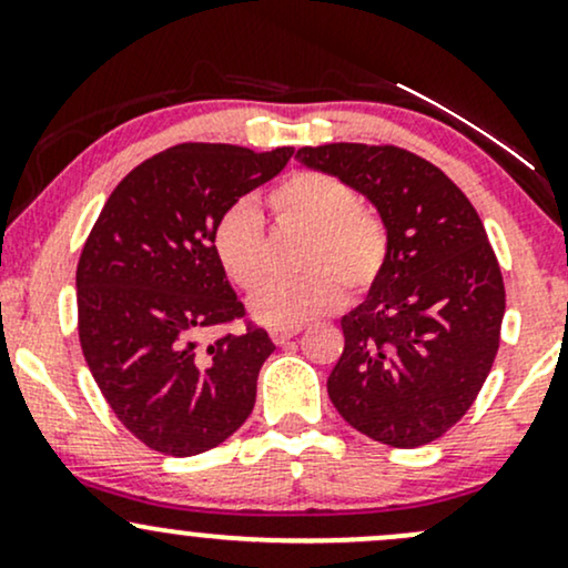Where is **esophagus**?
<instances>
[{
    "instance_id": "esophagus-1",
    "label": "esophagus",
    "mask_w": 568,
    "mask_h": 568,
    "mask_svg": "<svg viewBox=\"0 0 568 568\" xmlns=\"http://www.w3.org/2000/svg\"><path fill=\"white\" fill-rule=\"evenodd\" d=\"M298 331H302L298 325H291V328H272L270 336H272V342H275V344H285V342H291V338L296 336Z\"/></svg>"
}]
</instances>
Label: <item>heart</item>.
Instances as JSON below:
<instances>
[{"label": "heart", "instance_id": "heart-1", "mask_svg": "<svg viewBox=\"0 0 568 568\" xmlns=\"http://www.w3.org/2000/svg\"><path fill=\"white\" fill-rule=\"evenodd\" d=\"M272 219L283 230H304L296 277H272L262 219L247 202L232 205L213 230V253L237 288L256 291L247 310L258 323L291 328L336 310L344 288L361 296L374 288L389 258L387 221L376 207L357 202L347 181L325 171H296L266 194Z\"/></svg>", "mask_w": 568, "mask_h": 568}]
</instances>
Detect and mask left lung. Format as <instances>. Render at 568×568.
Segmentation results:
<instances>
[{"mask_svg": "<svg viewBox=\"0 0 568 568\" xmlns=\"http://www.w3.org/2000/svg\"><path fill=\"white\" fill-rule=\"evenodd\" d=\"M296 160L366 194L389 230L382 277L342 317L331 403L387 446L438 440L473 406L499 349L505 280L484 221L440 168L393 143L304 146Z\"/></svg>", "mask_w": 568, "mask_h": 568, "instance_id": "obj_1", "label": "left lung"}]
</instances>
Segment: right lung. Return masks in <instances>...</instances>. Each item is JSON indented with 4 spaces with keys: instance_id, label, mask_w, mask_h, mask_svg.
I'll use <instances>...</instances> for the list:
<instances>
[{
    "instance_id": "add662e5",
    "label": "right lung",
    "mask_w": 568,
    "mask_h": 568,
    "mask_svg": "<svg viewBox=\"0 0 568 568\" xmlns=\"http://www.w3.org/2000/svg\"><path fill=\"white\" fill-rule=\"evenodd\" d=\"M293 149L179 143L116 184L77 264V323L90 374L116 419L168 456L216 448L251 416L275 352L246 321L207 348L196 336L245 320L213 253L219 219L283 171Z\"/></svg>"
}]
</instances>
